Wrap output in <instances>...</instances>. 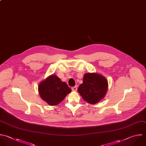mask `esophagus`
<instances>
[{
  "instance_id": "34e87169",
  "label": "esophagus",
  "mask_w": 146,
  "mask_h": 146,
  "mask_svg": "<svg viewBox=\"0 0 146 146\" xmlns=\"http://www.w3.org/2000/svg\"><path fill=\"white\" fill-rule=\"evenodd\" d=\"M77 89H78L77 86H74V87H72V91H77Z\"/></svg>"
}]
</instances>
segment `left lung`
Returning <instances> with one entry per match:
<instances>
[{
  "label": "left lung",
  "instance_id": "obj_1",
  "mask_svg": "<svg viewBox=\"0 0 146 146\" xmlns=\"http://www.w3.org/2000/svg\"><path fill=\"white\" fill-rule=\"evenodd\" d=\"M107 88L108 83L104 76L96 73H87L78 91L85 101L94 104L104 97Z\"/></svg>",
  "mask_w": 146,
  "mask_h": 146
}]
</instances>
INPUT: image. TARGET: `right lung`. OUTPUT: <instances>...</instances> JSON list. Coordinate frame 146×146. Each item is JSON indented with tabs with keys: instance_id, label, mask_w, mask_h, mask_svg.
I'll use <instances>...</instances> for the list:
<instances>
[{
	"instance_id": "obj_1",
	"label": "right lung",
	"mask_w": 146,
	"mask_h": 146,
	"mask_svg": "<svg viewBox=\"0 0 146 146\" xmlns=\"http://www.w3.org/2000/svg\"><path fill=\"white\" fill-rule=\"evenodd\" d=\"M38 90L42 99L50 106L60 103L71 91L66 82H62L54 75L42 82L39 85Z\"/></svg>"
}]
</instances>
